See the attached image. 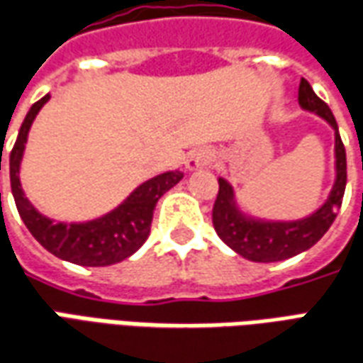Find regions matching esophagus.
Returning a JSON list of instances; mask_svg holds the SVG:
<instances>
[{"label":"esophagus","instance_id":"34e87169","mask_svg":"<svg viewBox=\"0 0 363 363\" xmlns=\"http://www.w3.org/2000/svg\"><path fill=\"white\" fill-rule=\"evenodd\" d=\"M214 163V153L210 151V149H194V151H190L189 157H186V161H184V167L189 169V171H199L202 167H206V164Z\"/></svg>","mask_w":363,"mask_h":363}]
</instances>
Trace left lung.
<instances>
[{
  "label": "left lung",
  "mask_w": 363,
  "mask_h": 363,
  "mask_svg": "<svg viewBox=\"0 0 363 363\" xmlns=\"http://www.w3.org/2000/svg\"><path fill=\"white\" fill-rule=\"evenodd\" d=\"M298 104L306 111H313L328 121L334 129V157H336V179L328 199L313 214L301 220H263L242 212L235 202L234 186L225 179H218V196L212 208V224L220 240L242 257L257 263H273L295 257L311 250L318 242L338 214L346 190V149L338 133V123L330 108L314 94L313 86L301 78Z\"/></svg>",
  "instance_id": "1"
}]
</instances>
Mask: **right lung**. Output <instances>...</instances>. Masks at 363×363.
<instances>
[{"instance_id": "add662e5", "label": "right lung", "mask_w": 363, "mask_h": 363, "mask_svg": "<svg viewBox=\"0 0 363 363\" xmlns=\"http://www.w3.org/2000/svg\"><path fill=\"white\" fill-rule=\"evenodd\" d=\"M49 98L50 96L47 94L39 102L33 104L29 113L23 120L17 141L9 155L11 192L19 216L33 238L47 252L60 259L84 267H106L128 259L149 238L157 200L181 181L182 171H167L149 179L143 184H139L120 206L90 222H55L43 216L25 196L19 181V171H21V159L25 153V143L29 138V129L40 108L49 102Z\"/></svg>"}]
</instances>
